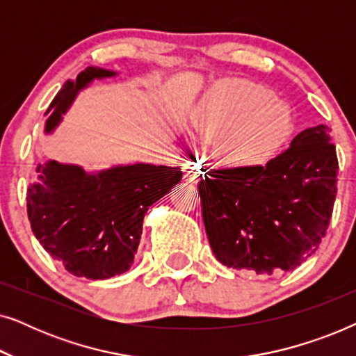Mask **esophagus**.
I'll return each mask as SVG.
<instances>
[{
  "label": "esophagus",
  "instance_id": "1",
  "mask_svg": "<svg viewBox=\"0 0 356 356\" xmlns=\"http://www.w3.org/2000/svg\"><path fill=\"white\" fill-rule=\"evenodd\" d=\"M183 175H184V178L189 179V181L197 183L199 179L202 178L201 165L196 162H186L183 165Z\"/></svg>",
  "mask_w": 356,
  "mask_h": 356
}]
</instances>
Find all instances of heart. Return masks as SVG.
Masks as SVG:
<instances>
[{
    "label": "heart",
    "instance_id": "b5f03b06",
    "mask_svg": "<svg viewBox=\"0 0 356 356\" xmlns=\"http://www.w3.org/2000/svg\"><path fill=\"white\" fill-rule=\"evenodd\" d=\"M201 133L222 138L217 154L228 167L266 162L293 129V113L267 87L245 79H228L202 102L196 115Z\"/></svg>",
    "mask_w": 356,
    "mask_h": 356
}]
</instances>
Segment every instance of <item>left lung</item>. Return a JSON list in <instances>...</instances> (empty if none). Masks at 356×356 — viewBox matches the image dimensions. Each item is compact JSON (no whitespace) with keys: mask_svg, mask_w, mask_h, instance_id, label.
<instances>
[{"mask_svg":"<svg viewBox=\"0 0 356 356\" xmlns=\"http://www.w3.org/2000/svg\"><path fill=\"white\" fill-rule=\"evenodd\" d=\"M325 124L296 134L266 165L211 170L199 183L202 220L223 266L279 274L314 254L337 194L339 160Z\"/></svg>","mask_w":356,"mask_h":356,"instance_id":"left-lung-1","label":"left lung"}]
</instances>
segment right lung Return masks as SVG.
Wrapping results in <instances>:
<instances>
[{
	"label": "right lung",
	"instance_id": "right-lung-1",
	"mask_svg": "<svg viewBox=\"0 0 356 356\" xmlns=\"http://www.w3.org/2000/svg\"><path fill=\"white\" fill-rule=\"evenodd\" d=\"M113 71L87 67L67 81L48 106L47 131L58 124L77 90ZM27 189V216L38 243L67 272L110 279L133 266L147 209L179 179L178 167L136 163L87 175L81 167L50 160L38 165Z\"/></svg>",
	"mask_w": 356,
	"mask_h": 356
}]
</instances>
